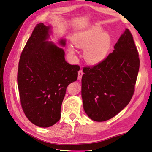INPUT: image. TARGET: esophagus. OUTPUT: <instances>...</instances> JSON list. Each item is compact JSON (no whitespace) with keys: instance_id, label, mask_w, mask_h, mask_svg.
Wrapping results in <instances>:
<instances>
[{"instance_id":"obj_1","label":"esophagus","mask_w":152,"mask_h":152,"mask_svg":"<svg viewBox=\"0 0 152 152\" xmlns=\"http://www.w3.org/2000/svg\"><path fill=\"white\" fill-rule=\"evenodd\" d=\"M83 75V73L82 70H80V71H79V72H78V79L79 81H80L81 78H82Z\"/></svg>"}]
</instances>
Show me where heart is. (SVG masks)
<instances>
[{"label":"heart","mask_w":152,"mask_h":152,"mask_svg":"<svg viewBox=\"0 0 152 152\" xmlns=\"http://www.w3.org/2000/svg\"><path fill=\"white\" fill-rule=\"evenodd\" d=\"M99 26H93L75 35L73 39L77 48L83 49L84 58L90 64H97L106 58L111 46V37ZM70 52L74 50L69 48Z\"/></svg>","instance_id":"1"}]
</instances>
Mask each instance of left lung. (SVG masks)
I'll return each instance as SVG.
<instances>
[{"instance_id":"1","label":"left lung","mask_w":152,"mask_h":152,"mask_svg":"<svg viewBox=\"0 0 152 152\" xmlns=\"http://www.w3.org/2000/svg\"><path fill=\"white\" fill-rule=\"evenodd\" d=\"M140 60L131 32L126 29L113 52L97 64L83 67L81 96L84 111L96 122L113 118L134 92Z\"/></svg>"}]
</instances>
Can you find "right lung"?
<instances>
[{"instance_id":"add662e5","label":"right lung","mask_w":152,"mask_h":152,"mask_svg":"<svg viewBox=\"0 0 152 152\" xmlns=\"http://www.w3.org/2000/svg\"><path fill=\"white\" fill-rule=\"evenodd\" d=\"M50 26L37 24L21 53L18 86L26 118L39 127L59 121L62 103L70 83L77 79L79 65L66 62L64 52L49 38ZM65 45V41H60Z\"/></svg>"}]
</instances>
